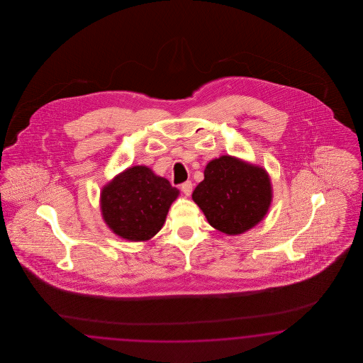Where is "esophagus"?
<instances>
[{
    "mask_svg": "<svg viewBox=\"0 0 363 363\" xmlns=\"http://www.w3.org/2000/svg\"><path fill=\"white\" fill-rule=\"evenodd\" d=\"M181 190L184 191V194H185V196H190V194H191V191H193V184H191V181H186V182H184V184L181 185Z\"/></svg>",
    "mask_w": 363,
    "mask_h": 363,
    "instance_id": "obj_1",
    "label": "esophagus"
}]
</instances>
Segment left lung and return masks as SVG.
<instances>
[{"mask_svg":"<svg viewBox=\"0 0 363 363\" xmlns=\"http://www.w3.org/2000/svg\"><path fill=\"white\" fill-rule=\"evenodd\" d=\"M203 174L193 201L214 229L235 235L264 220L273 197L264 169L222 155L210 161Z\"/></svg>","mask_w":363,"mask_h":363,"instance_id":"obj_1","label":"left lung"}]
</instances>
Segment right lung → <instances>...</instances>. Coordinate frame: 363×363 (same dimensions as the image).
Listing matches in <instances>:
<instances>
[{
    "mask_svg": "<svg viewBox=\"0 0 363 363\" xmlns=\"http://www.w3.org/2000/svg\"><path fill=\"white\" fill-rule=\"evenodd\" d=\"M179 190L146 166H133L102 189L101 211L110 230L129 241H147L165 223Z\"/></svg>",
    "mask_w": 363,
    "mask_h": 363,
    "instance_id": "add662e5",
    "label": "right lung"
}]
</instances>
